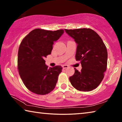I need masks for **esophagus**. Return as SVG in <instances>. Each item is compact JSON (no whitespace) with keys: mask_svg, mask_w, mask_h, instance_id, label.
Here are the masks:
<instances>
[{"mask_svg":"<svg viewBox=\"0 0 122 122\" xmlns=\"http://www.w3.org/2000/svg\"><path fill=\"white\" fill-rule=\"evenodd\" d=\"M67 68H68V66L67 65H63L62 66V68L64 69H66Z\"/></svg>","mask_w":122,"mask_h":122,"instance_id":"34e87169","label":"esophagus"}]
</instances>
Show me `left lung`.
Returning a JSON list of instances; mask_svg holds the SVG:
<instances>
[{"instance_id":"left-lung-1","label":"left lung","mask_w":122,"mask_h":122,"mask_svg":"<svg viewBox=\"0 0 122 122\" xmlns=\"http://www.w3.org/2000/svg\"><path fill=\"white\" fill-rule=\"evenodd\" d=\"M65 30L77 44L75 59L82 67L81 71L74 68L75 73L69 77V81L79 91L94 90L102 82L107 69L108 52L106 45L98 34L90 28Z\"/></svg>"}]
</instances>
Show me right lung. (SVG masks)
I'll list each match as a JSON object with an SVG mask.
<instances>
[{
	"instance_id": "right-lung-1",
	"label": "right lung",
	"mask_w": 122,
	"mask_h": 122,
	"mask_svg": "<svg viewBox=\"0 0 122 122\" xmlns=\"http://www.w3.org/2000/svg\"><path fill=\"white\" fill-rule=\"evenodd\" d=\"M63 30H48L36 28L20 43L18 54V69L25 86L38 95L48 94L56 86L61 66L48 68L45 58L51 54L54 42L63 33Z\"/></svg>"
}]
</instances>
